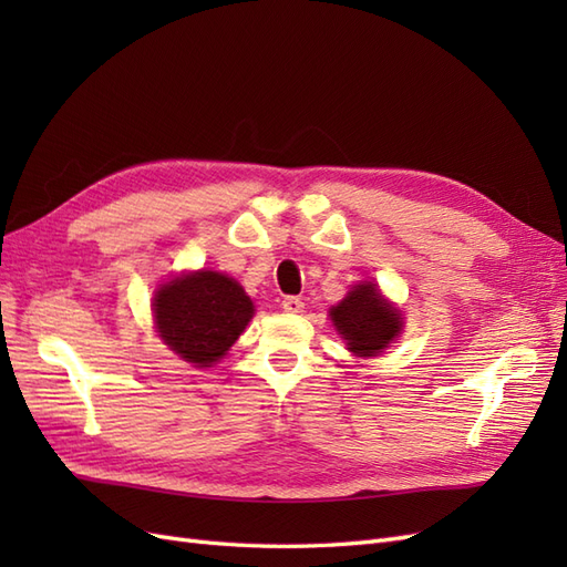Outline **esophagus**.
<instances>
[{"instance_id":"34e87169","label":"esophagus","mask_w":567,"mask_h":567,"mask_svg":"<svg viewBox=\"0 0 567 567\" xmlns=\"http://www.w3.org/2000/svg\"><path fill=\"white\" fill-rule=\"evenodd\" d=\"M281 307H284V312H288V315H300L305 310V302L296 296H288V298L281 300Z\"/></svg>"}]
</instances>
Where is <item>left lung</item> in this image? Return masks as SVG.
Returning a JSON list of instances; mask_svg holds the SVG:
<instances>
[{
	"label": "left lung",
	"mask_w": 567,
	"mask_h": 567,
	"mask_svg": "<svg viewBox=\"0 0 567 567\" xmlns=\"http://www.w3.org/2000/svg\"><path fill=\"white\" fill-rule=\"evenodd\" d=\"M336 331L354 357H379L402 331V312L383 298L373 281L352 286L329 312Z\"/></svg>",
	"instance_id": "obj_1"
}]
</instances>
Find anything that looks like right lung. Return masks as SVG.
<instances>
[{"mask_svg": "<svg viewBox=\"0 0 567 567\" xmlns=\"http://www.w3.org/2000/svg\"><path fill=\"white\" fill-rule=\"evenodd\" d=\"M151 307L161 340L198 369L217 364L255 315L244 286L213 269L184 271L161 284Z\"/></svg>", "mask_w": 567, "mask_h": 567, "instance_id": "right-lung-1", "label": "right lung"}]
</instances>
